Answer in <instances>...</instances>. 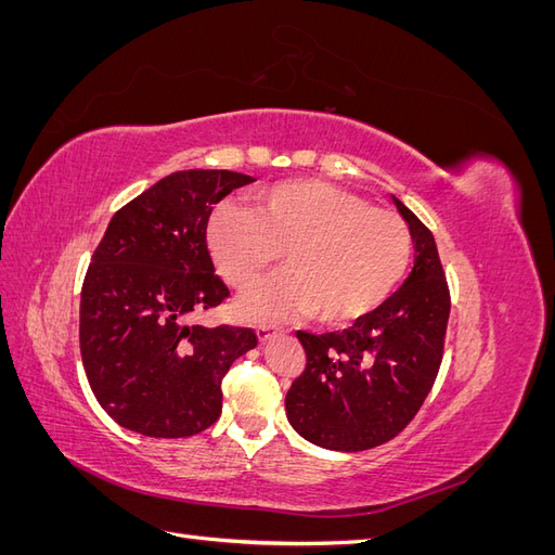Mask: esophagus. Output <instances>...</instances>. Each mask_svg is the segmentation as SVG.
Segmentation results:
<instances>
[{"label": "esophagus", "mask_w": 555, "mask_h": 555, "mask_svg": "<svg viewBox=\"0 0 555 555\" xmlns=\"http://www.w3.org/2000/svg\"><path fill=\"white\" fill-rule=\"evenodd\" d=\"M278 333H282V328H280V326H273V324H259V326H257V335H259L261 343L271 340L273 335H278Z\"/></svg>", "instance_id": "34e87169"}]
</instances>
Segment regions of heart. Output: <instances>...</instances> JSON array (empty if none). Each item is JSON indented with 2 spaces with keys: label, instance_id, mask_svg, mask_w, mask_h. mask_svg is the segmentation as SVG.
I'll return each instance as SVG.
<instances>
[{
  "label": "heart",
  "instance_id": "obj_1",
  "mask_svg": "<svg viewBox=\"0 0 555 555\" xmlns=\"http://www.w3.org/2000/svg\"><path fill=\"white\" fill-rule=\"evenodd\" d=\"M206 243L229 287L249 292L282 259L287 273L243 304L251 319L314 312L347 324L377 310L405 275L412 251L408 224L365 198L314 180L261 190L251 208L224 204Z\"/></svg>",
  "mask_w": 555,
  "mask_h": 555
}]
</instances>
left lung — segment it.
Returning a JSON list of instances; mask_svg holds the SVG:
<instances>
[{
	"label": "left lung",
	"instance_id": "obj_1",
	"mask_svg": "<svg viewBox=\"0 0 555 555\" xmlns=\"http://www.w3.org/2000/svg\"><path fill=\"white\" fill-rule=\"evenodd\" d=\"M414 266L402 287L354 326L296 331L306 367L284 398L289 424L312 444L363 451L393 440L422 410L438 377L451 296L430 229L400 204Z\"/></svg>",
	"mask_w": 555,
	"mask_h": 555
}]
</instances>
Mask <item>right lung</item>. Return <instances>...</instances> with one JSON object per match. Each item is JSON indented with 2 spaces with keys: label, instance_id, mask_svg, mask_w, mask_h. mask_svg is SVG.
Listing matches in <instances>:
<instances>
[{
  "label": "right lung",
  "instance_id": "obj_1",
  "mask_svg": "<svg viewBox=\"0 0 555 555\" xmlns=\"http://www.w3.org/2000/svg\"><path fill=\"white\" fill-rule=\"evenodd\" d=\"M251 178L178 171L113 215L80 292V357L99 405L147 438H190L222 412V379L257 345L243 326L192 317L229 287L206 245L212 204Z\"/></svg>",
  "mask_w": 555,
  "mask_h": 555
}]
</instances>
